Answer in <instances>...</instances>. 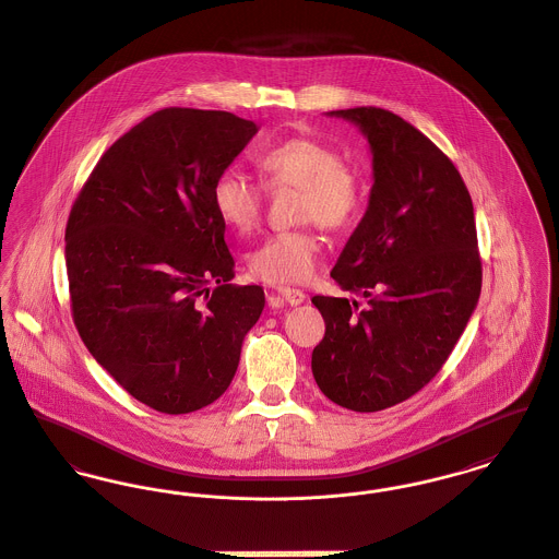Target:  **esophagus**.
Wrapping results in <instances>:
<instances>
[{
    "instance_id": "34e87169",
    "label": "esophagus",
    "mask_w": 559,
    "mask_h": 559,
    "mask_svg": "<svg viewBox=\"0 0 559 559\" xmlns=\"http://www.w3.org/2000/svg\"><path fill=\"white\" fill-rule=\"evenodd\" d=\"M273 297L280 298L282 302H288V305H300L305 300V293L297 290V288H286V286H280L273 290Z\"/></svg>"
}]
</instances>
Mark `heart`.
<instances>
[{"instance_id": "1", "label": "heart", "mask_w": 559, "mask_h": 559, "mask_svg": "<svg viewBox=\"0 0 559 559\" xmlns=\"http://www.w3.org/2000/svg\"><path fill=\"white\" fill-rule=\"evenodd\" d=\"M262 185L269 190L298 188L297 218L341 233L352 228L365 207V185L338 150L311 140L290 138L254 156ZM264 190L241 174L226 169L212 185V207L228 228L248 233L261 218ZM322 257L320 237L311 228L269 235L248 254V269L269 284L307 282Z\"/></svg>"}]
</instances>
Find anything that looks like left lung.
Instances as JSON below:
<instances>
[{
    "label": "left lung",
    "instance_id": "left-lung-1",
    "mask_svg": "<svg viewBox=\"0 0 559 559\" xmlns=\"http://www.w3.org/2000/svg\"><path fill=\"white\" fill-rule=\"evenodd\" d=\"M335 114L369 138L374 182L331 277L367 307L311 298L326 322L311 371L333 403L372 413L407 401L443 369L484 273L473 199L445 152L390 110Z\"/></svg>",
    "mask_w": 559,
    "mask_h": 559
}]
</instances>
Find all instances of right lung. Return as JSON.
I'll use <instances>...</instances> for the list:
<instances>
[{
  "label": "right lung",
  "instance_id": "right-lung-1",
  "mask_svg": "<svg viewBox=\"0 0 559 559\" xmlns=\"http://www.w3.org/2000/svg\"><path fill=\"white\" fill-rule=\"evenodd\" d=\"M221 110L165 108L104 152L75 197L66 261L75 329L93 358L150 409L221 399L261 286L228 284L235 261L212 185L257 135Z\"/></svg>",
  "mask_w": 559,
  "mask_h": 559
}]
</instances>
